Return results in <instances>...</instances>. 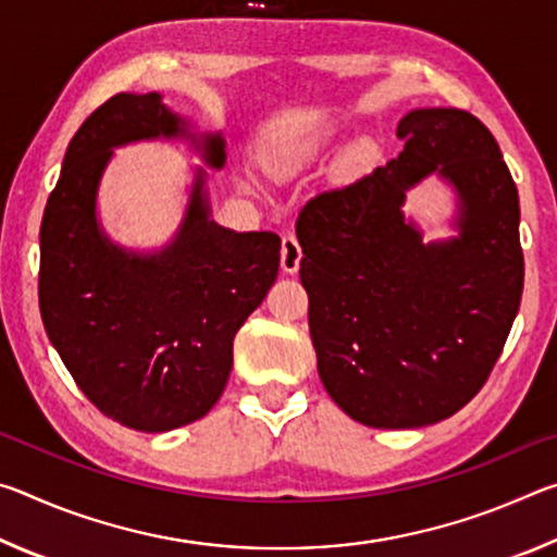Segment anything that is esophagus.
<instances>
[{
    "label": "esophagus",
    "instance_id": "obj_1",
    "mask_svg": "<svg viewBox=\"0 0 557 557\" xmlns=\"http://www.w3.org/2000/svg\"><path fill=\"white\" fill-rule=\"evenodd\" d=\"M280 260H282V270L289 272V275H295V272L299 270V262H301V245H299L295 233H285V235H282Z\"/></svg>",
    "mask_w": 557,
    "mask_h": 557
}]
</instances>
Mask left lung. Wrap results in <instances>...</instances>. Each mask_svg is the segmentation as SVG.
<instances>
[{"instance_id":"1","label":"left lung","mask_w":557,"mask_h":557,"mask_svg":"<svg viewBox=\"0 0 557 557\" xmlns=\"http://www.w3.org/2000/svg\"><path fill=\"white\" fill-rule=\"evenodd\" d=\"M403 152L299 211V277L326 393L369 428L432 425L482 391L518 314V191L482 120L457 108L400 120ZM430 173L458 188L457 239L421 243L404 191Z\"/></svg>"}]
</instances>
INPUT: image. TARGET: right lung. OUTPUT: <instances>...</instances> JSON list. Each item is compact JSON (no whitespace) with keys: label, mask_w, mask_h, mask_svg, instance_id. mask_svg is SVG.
I'll return each instance as SVG.
<instances>
[{"label":"right lung","mask_w":557,"mask_h":557,"mask_svg":"<svg viewBox=\"0 0 557 557\" xmlns=\"http://www.w3.org/2000/svg\"><path fill=\"white\" fill-rule=\"evenodd\" d=\"M186 135L159 92H117L75 132L41 221L39 307L51 344L96 408L120 425L166 432L221 398L233 338L275 285L280 235L233 233L209 219L203 174L174 243L154 256L112 245L96 194L112 147ZM221 169L223 139H201Z\"/></svg>","instance_id":"add662e5"}]
</instances>
